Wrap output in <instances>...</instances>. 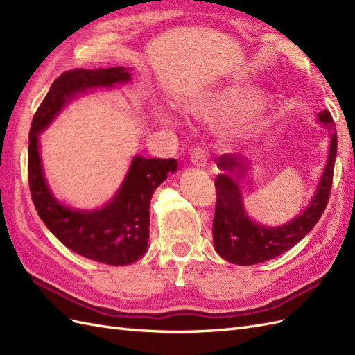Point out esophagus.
I'll return each mask as SVG.
<instances>
[{
	"instance_id": "34e87169",
	"label": "esophagus",
	"mask_w": 355,
	"mask_h": 355,
	"mask_svg": "<svg viewBox=\"0 0 355 355\" xmlns=\"http://www.w3.org/2000/svg\"><path fill=\"white\" fill-rule=\"evenodd\" d=\"M207 159H209V152H207L205 148H196L191 152V162L196 167H205L207 164Z\"/></svg>"
}]
</instances>
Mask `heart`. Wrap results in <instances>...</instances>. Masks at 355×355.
I'll return each instance as SVG.
<instances>
[{"label":"heart","instance_id":"1","mask_svg":"<svg viewBox=\"0 0 355 355\" xmlns=\"http://www.w3.org/2000/svg\"><path fill=\"white\" fill-rule=\"evenodd\" d=\"M259 101L261 92L254 85L235 81L198 99L194 105V114L206 120H223L239 115V122L232 128V137L247 138L256 128L253 108Z\"/></svg>","mask_w":355,"mask_h":355}]
</instances>
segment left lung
I'll list each match as a JSON object with an SVG mask.
<instances>
[{
    "label": "left lung",
    "mask_w": 355,
    "mask_h": 355,
    "mask_svg": "<svg viewBox=\"0 0 355 355\" xmlns=\"http://www.w3.org/2000/svg\"><path fill=\"white\" fill-rule=\"evenodd\" d=\"M318 119L322 125L333 129L330 155L321 184L307 209L284 226L265 227L247 217L238 187V180L245 171L244 161L233 153H224L217 158V166L223 173L215 179L217 205L212 226L214 247L227 262L254 265L277 257L298 244L322 217L333 185L337 137L330 111H319Z\"/></svg>",
    "instance_id": "1"
}]
</instances>
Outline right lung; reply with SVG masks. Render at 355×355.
<instances>
[{
	"instance_id": "add662e5",
	"label": "right lung",
	"mask_w": 355,
	"mask_h": 355,
	"mask_svg": "<svg viewBox=\"0 0 355 355\" xmlns=\"http://www.w3.org/2000/svg\"><path fill=\"white\" fill-rule=\"evenodd\" d=\"M129 80L131 75L123 67L72 69L62 73L33 117L28 144L30 193L42 221L60 243L76 254L116 266L137 262L148 250L150 198L170 173L176 171V159L135 157L123 185L107 206L93 212L73 211L60 205L48 189L37 135L75 93L92 87H111Z\"/></svg>"
}]
</instances>
